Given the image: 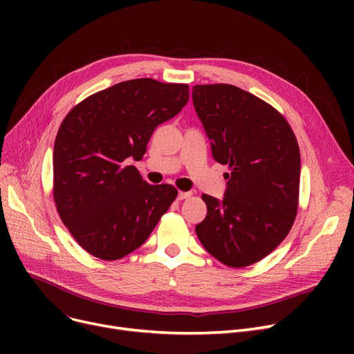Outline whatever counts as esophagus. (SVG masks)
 <instances>
[{
    "mask_svg": "<svg viewBox=\"0 0 354 354\" xmlns=\"http://www.w3.org/2000/svg\"><path fill=\"white\" fill-rule=\"evenodd\" d=\"M191 195H192V192H183V191H179V194H178V199L183 201V199H187V198H189Z\"/></svg>",
    "mask_w": 354,
    "mask_h": 354,
    "instance_id": "1",
    "label": "esophagus"
}]
</instances>
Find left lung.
I'll use <instances>...</instances> for the list:
<instances>
[{"label":"left lung","instance_id":"8db88e82","mask_svg":"<svg viewBox=\"0 0 354 354\" xmlns=\"http://www.w3.org/2000/svg\"><path fill=\"white\" fill-rule=\"evenodd\" d=\"M192 99L214 159L231 171L224 175V199L202 195L208 211L196 235L222 264H255L280 245L295 221L299 143L280 111L236 86L196 84Z\"/></svg>","mask_w":354,"mask_h":354}]
</instances>
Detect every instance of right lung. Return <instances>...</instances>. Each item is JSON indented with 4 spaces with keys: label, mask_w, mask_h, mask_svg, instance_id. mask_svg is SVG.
Returning a JSON list of instances; mask_svg holds the SVG:
<instances>
[{
    "label": "right lung",
    "mask_w": 354,
    "mask_h": 354,
    "mask_svg": "<svg viewBox=\"0 0 354 354\" xmlns=\"http://www.w3.org/2000/svg\"><path fill=\"white\" fill-rule=\"evenodd\" d=\"M189 100V86L133 79L74 106L53 152V196L73 238L93 257L115 261L138 250L178 196L149 185L140 160L153 130Z\"/></svg>",
    "instance_id": "obj_1"
}]
</instances>
